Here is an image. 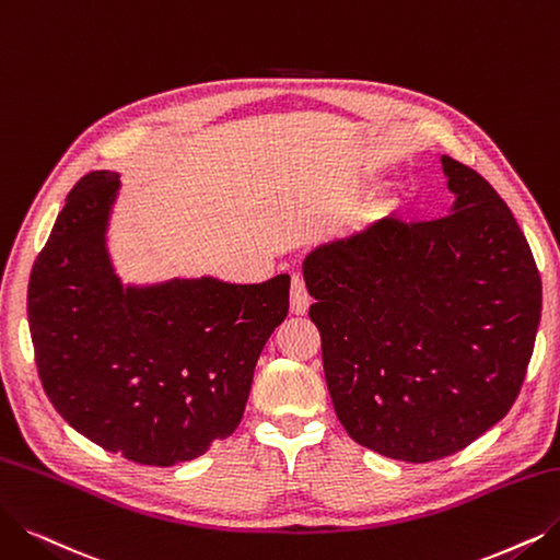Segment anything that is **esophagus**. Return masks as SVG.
Here are the masks:
<instances>
[{
	"instance_id": "esophagus-1",
	"label": "esophagus",
	"mask_w": 560,
	"mask_h": 560,
	"mask_svg": "<svg viewBox=\"0 0 560 560\" xmlns=\"http://www.w3.org/2000/svg\"><path fill=\"white\" fill-rule=\"evenodd\" d=\"M310 307V294L301 276L292 278V312L294 315H305Z\"/></svg>"
}]
</instances>
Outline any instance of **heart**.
Wrapping results in <instances>:
<instances>
[{"mask_svg": "<svg viewBox=\"0 0 560 560\" xmlns=\"http://www.w3.org/2000/svg\"><path fill=\"white\" fill-rule=\"evenodd\" d=\"M395 209H397L395 199H382V202H378V205L372 209V215H374V218H386V215H390Z\"/></svg>", "mask_w": 560, "mask_h": 560, "instance_id": "obj_1", "label": "heart"}]
</instances>
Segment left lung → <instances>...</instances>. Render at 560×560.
Returning a JSON list of instances; mask_svg holds the SVG:
<instances>
[{"mask_svg": "<svg viewBox=\"0 0 560 560\" xmlns=\"http://www.w3.org/2000/svg\"><path fill=\"white\" fill-rule=\"evenodd\" d=\"M441 165L453 213L378 220L303 259L335 413L355 443L411 464L464 451L510 411L542 312L508 205L476 170Z\"/></svg>", "mask_w": 560, "mask_h": 560, "instance_id": "left-lung-1", "label": "left lung"}]
</instances>
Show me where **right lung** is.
I'll use <instances>...</instances> for the list:
<instances>
[{"label": "right lung", "instance_id": "1", "mask_svg": "<svg viewBox=\"0 0 560 560\" xmlns=\"http://www.w3.org/2000/svg\"><path fill=\"white\" fill-rule=\"evenodd\" d=\"M117 172L82 176L34 261L27 315L59 416L109 453L172 466L228 439L257 358L284 322L289 276L124 287L107 253Z\"/></svg>", "mask_w": 560, "mask_h": 560}]
</instances>
